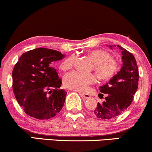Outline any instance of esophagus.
I'll list each match as a JSON object with an SVG mask.
<instances>
[{"label": "esophagus", "instance_id": "34e87169", "mask_svg": "<svg viewBox=\"0 0 152 152\" xmlns=\"http://www.w3.org/2000/svg\"><path fill=\"white\" fill-rule=\"evenodd\" d=\"M79 94H80V96H82V97H83V99H90V97H91V96L89 95V94H88L80 93Z\"/></svg>", "mask_w": 152, "mask_h": 152}]
</instances>
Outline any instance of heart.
Wrapping results in <instances>:
<instances>
[{
    "label": "heart",
    "instance_id": "heart-1",
    "mask_svg": "<svg viewBox=\"0 0 152 152\" xmlns=\"http://www.w3.org/2000/svg\"><path fill=\"white\" fill-rule=\"evenodd\" d=\"M90 56L94 61L95 70L101 78L109 79L113 77L118 71V64L114 58H111L109 52L104 50H94L90 52ZM76 56L72 55L63 61L61 69L66 71L70 69L74 66ZM96 81V76L94 74L74 71L66 74L64 78V84L66 88L85 91L89 86Z\"/></svg>",
    "mask_w": 152,
    "mask_h": 152
}]
</instances>
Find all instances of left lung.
<instances>
[{"mask_svg":"<svg viewBox=\"0 0 152 152\" xmlns=\"http://www.w3.org/2000/svg\"><path fill=\"white\" fill-rule=\"evenodd\" d=\"M116 46H109L111 48ZM117 47L121 50L123 66L108 83L100 86V91L106 94V96L104 102L97 104L94 111L102 119L114 118L121 114L132 104L139 85V70L133 54L118 45Z\"/></svg>","mask_w":152,"mask_h":152,"instance_id":"left-lung-1","label":"left lung"}]
</instances>
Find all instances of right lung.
<instances>
[{
	"label": "right lung",
	"instance_id": "obj_1",
	"mask_svg": "<svg viewBox=\"0 0 152 152\" xmlns=\"http://www.w3.org/2000/svg\"><path fill=\"white\" fill-rule=\"evenodd\" d=\"M64 56L56 50L38 48L18 58L12 73L13 89L26 114L49 119L62 109L67 92L59 89L61 79L52 66Z\"/></svg>",
	"mask_w": 152,
	"mask_h": 152
}]
</instances>
